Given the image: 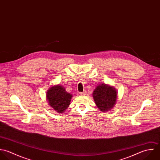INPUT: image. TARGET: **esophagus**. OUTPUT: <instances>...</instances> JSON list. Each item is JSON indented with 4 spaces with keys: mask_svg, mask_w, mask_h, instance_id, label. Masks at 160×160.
<instances>
[{
    "mask_svg": "<svg viewBox=\"0 0 160 160\" xmlns=\"http://www.w3.org/2000/svg\"><path fill=\"white\" fill-rule=\"evenodd\" d=\"M86 93H87V91H83V92H80V94H81V95H86Z\"/></svg>",
    "mask_w": 160,
    "mask_h": 160,
    "instance_id": "esophagus-1",
    "label": "esophagus"
}]
</instances>
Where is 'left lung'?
Wrapping results in <instances>:
<instances>
[{"label":"left lung","mask_w":160,"mask_h":160,"mask_svg":"<svg viewBox=\"0 0 160 160\" xmlns=\"http://www.w3.org/2000/svg\"><path fill=\"white\" fill-rule=\"evenodd\" d=\"M92 96L96 106L102 112L110 110L116 103V90L110 86L99 85L95 89Z\"/></svg>","instance_id":"1"}]
</instances>
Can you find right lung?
Returning a JSON list of instances; mask_svg holds the SVG:
<instances>
[{
    "mask_svg": "<svg viewBox=\"0 0 160 160\" xmlns=\"http://www.w3.org/2000/svg\"><path fill=\"white\" fill-rule=\"evenodd\" d=\"M71 98L72 95L59 85L50 88L47 92V98L50 106L59 113L64 112L68 108Z\"/></svg>",
    "mask_w": 160,
    "mask_h": 160,
    "instance_id": "add662e5",
    "label": "right lung"
}]
</instances>
